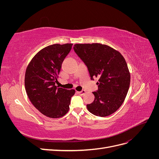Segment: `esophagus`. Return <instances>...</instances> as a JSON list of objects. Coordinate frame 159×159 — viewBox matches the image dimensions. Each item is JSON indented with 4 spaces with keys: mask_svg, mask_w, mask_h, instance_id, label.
<instances>
[{
    "mask_svg": "<svg viewBox=\"0 0 159 159\" xmlns=\"http://www.w3.org/2000/svg\"><path fill=\"white\" fill-rule=\"evenodd\" d=\"M78 93L79 95H84L85 93V90H82V91H78Z\"/></svg>",
    "mask_w": 159,
    "mask_h": 159,
    "instance_id": "34e87169",
    "label": "esophagus"
}]
</instances>
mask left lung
I'll use <instances>...</instances> for the list:
<instances>
[{
    "instance_id": "left-lung-1",
    "label": "left lung",
    "mask_w": 159,
    "mask_h": 159,
    "mask_svg": "<svg viewBox=\"0 0 159 159\" xmlns=\"http://www.w3.org/2000/svg\"><path fill=\"white\" fill-rule=\"evenodd\" d=\"M74 50L88 67L91 80L98 79V90L93 92L95 99L87 105L96 116L106 117L121 106L130 85L129 71L119 52L107 45L76 44Z\"/></svg>"
}]
</instances>
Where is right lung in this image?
Returning <instances> with one entry per match:
<instances>
[{
  "label": "right lung",
  "mask_w": 159,
  "mask_h": 159,
  "mask_svg": "<svg viewBox=\"0 0 159 159\" xmlns=\"http://www.w3.org/2000/svg\"><path fill=\"white\" fill-rule=\"evenodd\" d=\"M73 44H56L42 49L27 66L25 85L28 98L40 113L60 118L68 112L74 89L58 88L56 84L61 64Z\"/></svg>",
  "instance_id": "add662e5"
}]
</instances>
